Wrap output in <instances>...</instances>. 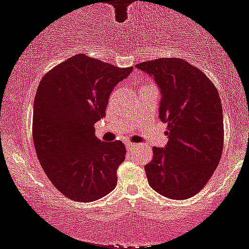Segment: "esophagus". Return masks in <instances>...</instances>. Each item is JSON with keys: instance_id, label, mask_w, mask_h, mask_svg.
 I'll return each mask as SVG.
<instances>
[{"instance_id": "1", "label": "esophagus", "mask_w": 249, "mask_h": 249, "mask_svg": "<svg viewBox=\"0 0 249 249\" xmlns=\"http://www.w3.org/2000/svg\"><path fill=\"white\" fill-rule=\"evenodd\" d=\"M125 145H126L127 149H135V147L138 146V144L131 143V142H126V144H125Z\"/></svg>"}]
</instances>
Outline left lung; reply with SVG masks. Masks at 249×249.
Masks as SVG:
<instances>
[{"mask_svg":"<svg viewBox=\"0 0 249 249\" xmlns=\"http://www.w3.org/2000/svg\"><path fill=\"white\" fill-rule=\"evenodd\" d=\"M160 92V118L168 124L164 147H154L145 165L150 187L171 200L196 195L220 163L222 104L215 85L189 62L160 58L136 65Z\"/></svg>","mask_w":249,"mask_h":249,"instance_id":"left-lung-1","label":"left lung"}]
</instances>
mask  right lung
Here are the masks:
<instances>
[{
    "instance_id": "obj_1",
    "label": "right lung",
    "mask_w": 249,
    "mask_h": 249,
    "mask_svg": "<svg viewBox=\"0 0 249 249\" xmlns=\"http://www.w3.org/2000/svg\"><path fill=\"white\" fill-rule=\"evenodd\" d=\"M132 70L78 54L41 79L33 108L35 151L54 187L71 200H99L116 188L126 150L120 141L95 137L94 124Z\"/></svg>"
}]
</instances>
